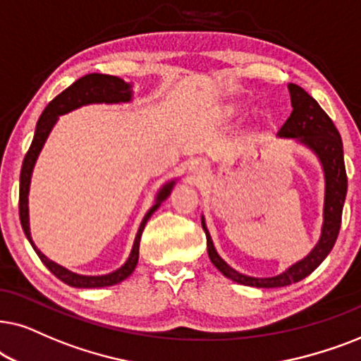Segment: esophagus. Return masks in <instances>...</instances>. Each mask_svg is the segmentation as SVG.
Wrapping results in <instances>:
<instances>
[{
    "mask_svg": "<svg viewBox=\"0 0 361 361\" xmlns=\"http://www.w3.org/2000/svg\"><path fill=\"white\" fill-rule=\"evenodd\" d=\"M190 171L200 178L204 176L206 171H208V161H206L204 158H195V160H191L190 163Z\"/></svg>",
    "mask_w": 361,
    "mask_h": 361,
    "instance_id": "esophagus-1",
    "label": "esophagus"
}]
</instances>
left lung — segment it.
I'll return each instance as SVG.
<instances>
[{
    "mask_svg": "<svg viewBox=\"0 0 361 361\" xmlns=\"http://www.w3.org/2000/svg\"><path fill=\"white\" fill-rule=\"evenodd\" d=\"M292 114L286 120L277 135L282 138H295L297 142L305 145L319 158L324 168L325 176V200H324V224L319 243L315 247L287 271L274 277H251L238 272L224 259L216 252L213 239L206 228L204 218L201 216V224L206 233L208 243V256L214 267L231 281L243 286L261 287V289H274V287H286L305 279L309 274L320 266L322 261L329 256L335 241H337L340 224H342V211L345 196H347V171L343 161V143L340 133L331 118L324 112V109L317 104V100L295 84H289Z\"/></svg>",
    "mask_w": 361,
    "mask_h": 361,
    "instance_id": "1",
    "label": "left lung"
}]
</instances>
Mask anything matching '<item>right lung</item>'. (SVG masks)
Returning a JSON list of instances; mask_svg holds the SVG:
<instances>
[{"mask_svg": "<svg viewBox=\"0 0 361 361\" xmlns=\"http://www.w3.org/2000/svg\"><path fill=\"white\" fill-rule=\"evenodd\" d=\"M132 100V84H127L125 80L120 79V77L115 75H107V74H87L80 79H77L74 84L69 85L66 90L54 97L49 102V105L42 110L39 120H37L35 138H32V143L27 150L26 157H24L23 168H21V176H19V219H21V226L24 234H26L27 241L31 243V246L35 247V251L42 264L49 269V271L54 274L57 279H61L62 282L71 287H80V289H94V287H107L118 284L127 279L130 274L135 271L137 262H138V247H140V238L143 229H145L147 221L150 219V216L155 213L163 201H165L168 196H170L173 186H175L176 180H171L165 183L158 191L155 203L145 218L142 219L140 228L137 231L135 241H133V247L130 256H128L127 261L122 267H118L117 271L105 274V276H82V274H75L69 271V269L59 266L51 259H47L44 254H42L39 249L35 246L31 238L30 231V209H27V195H30V185H31V175L32 168L36 165L37 157L44 147V143L49 137V133L54 127L59 115H64L71 110H75L82 105L89 104H122V102H130Z\"/></svg>", "mask_w": 361, "mask_h": 361, "instance_id": "right-lung-1", "label": "right lung"}]
</instances>
